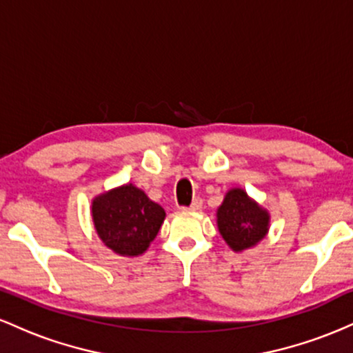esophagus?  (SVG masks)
<instances>
[{
	"label": "esophagus",
	"instance_id": "34e87169",
	"mask_svg": "<svg viewBox=\"0 0 353 353\" xmlns=\"http://www.w3.org/2000/svg\"><path fill=\"white\" fill-rule=\"evenodd\" d=\"M202 208V199L201 197H196V199L192 201V204L189 205V208H184V210H192V212H196V210H199Z\"/></svg>",
	"mask_w": 353,
	"mask_h": 353
}]
</instances>
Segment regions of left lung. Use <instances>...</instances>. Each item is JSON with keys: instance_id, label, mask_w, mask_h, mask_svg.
Wrapping results in <instances>:
<instances>
[{"instance_id": "1", "label": "left lung", "mask_w": 353, "mask_h": 353, "mask_svg": "<svg viewBox=\"0 0 353 353\" xmlns=\"http://www.w3.org/2000/svg\"><path fill=\"white\" fill-rule=\"evenodd\" d=\"M269 212L244 189H230L217 209L219 232L234 252L257 245L269 232Z\"/></svg>"}]
</instances>
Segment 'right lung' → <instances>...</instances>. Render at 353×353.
Wrapping results in <instances>:
<instances>
[{
	"instance_id": "right-lung-1",
	"label": "right lung",
	"mask_w": 353,
	"mask_h": 353,
	"mask_svg": "<svg viewBox=\"0 0 353 353\" xmlns=\"http://www.w3.org/2000/svg\"><path fill=\"white\" fill-rule=\"evenodd\" d=\"M91 214L96 232L104 245L124 257L144 254L165 217L164 209L132 184L94 197Z\"/></svg>"
}]
</instances>
